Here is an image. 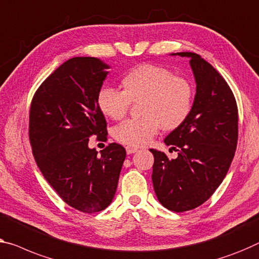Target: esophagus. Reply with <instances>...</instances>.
<instances>
[{
  "mask_svg": "<svg viewBox=\"0 0 259 259\" xmlns=\"http://www.w3.org/2000/svg\"><path fill=\"white\" fill-rule=\"evenodd\" d=\"M137 151H138V150L136 148H131V146H128V148H126V153H128V154H133V153L137 152Z\"/></svg>",
  "mask_w": 259,
  "mask_h": 259,
  "instance_id": "esophagus-1",
  "label": "esophagus"
}]
</instances>
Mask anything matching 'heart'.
I'll list each match as a JSON object with an SVG mask.
<instances>
[{
    "mask_svg": "<svg viewBox=\"0 0 259 259\" xmlns=\"http://www.w3.org/2000/svg\"><path fill=\"white\" fill-rule=\"evenodd\" d=\"M123 91L102 87L98 93V107L113 119L122 118L130 102L143 100V118L126 119L114 129L117 142L131 148L146 145L159 126L165 130L179 128L190 116L193 87L185 78L176 76L167 68L143 64L125 73L121 80Z\"/></svg>",
    "mask_w": 259,
    "mask_h": 259,
    "instance_id": "heart-1",
    "label": "heart"
}]
</instances>
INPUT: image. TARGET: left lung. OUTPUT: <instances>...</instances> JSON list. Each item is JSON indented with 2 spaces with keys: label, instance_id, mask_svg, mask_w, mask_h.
Wrapping results in <instances>:
<instances>
[{
  "label": "left lung",
  "instance_id": "left-lung-1",
  "mask_svg": "<svg viewBox=\"0 0 259 259\" xmlns=\"http://www.w3.org/2000/svg\"><path fill=\"white\" fill-rule=\"evenodd\" d=\"M190 58L196 92L190 116L164 143L178 152L176 159L151 149L152 183L158 201L180 213L201 206L228 172L236 150L238 114L233 92L221 74L194 52Z\"/></svg>",
  "mask_w": 259,
  "mask_h": 259
}]
</instances>
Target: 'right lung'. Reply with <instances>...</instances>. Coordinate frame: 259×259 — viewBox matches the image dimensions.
I'll return each instance as SVG.
<instances>
[{"label": "right lung", "mask_w": 259, "mask_h": 259, "mask_svg": "<svg viewBox=\"0 0 259 259\" xmlns=\"http://www.w3.org/2000/svg\"><path fill=\"white\" fill-rule=\"evenodd\" d=\"M109 68L99 58H71L40 84L30 108L29 135L38 167L60 198L83 213L111 203L126 156L116 143L100 156L88 146L93 135L107 140L96 98Z\"/></svg>", "instance_id": "obj_1"}]
</instances>
